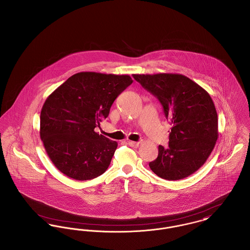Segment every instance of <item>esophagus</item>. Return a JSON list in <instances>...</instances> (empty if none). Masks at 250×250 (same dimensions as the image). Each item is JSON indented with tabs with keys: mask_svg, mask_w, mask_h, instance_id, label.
<instances>
[{
	"mask_svg": "<svg viewBox=\"0 0 250 250\" xmlns=\"http://www.w3.org/2000/svg\"><path fill=\"white\" fill-rule=\"evenodd\" d=\"M128 145H129L130 146L133 147V148H138L139 146H140V143H137V142H131V141H129V142H128Z\"/></svg>",
	"mask_w": 250,
	"mask_h": 250,
	"instance_id": "34e87169",
	"label": "esophagus"
}]
</instances>
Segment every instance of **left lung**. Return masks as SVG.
Masks as SVG:
<instances>
[{
	"mask_svg": "<svg viewBox=\"0 0 250 250\" xmlns=\"http://www.w3.org/2000/svg\"><path fill=\"white\" fill-rule=\"evenodd\" d=\"M162 103L172 128L169 146H160L150 169L167 180H179L195 173L208 160L218 138L214 103L202 87L183 74H133Z\"/></svg>",
	"mask_w": 250,
	"mask_h": 250,
	"instance_id": "8db88e82",
	"label": "left lung"
}]
</instances>
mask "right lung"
Instances as JSON below:
<instances>
[{"instance_id":"obj_1","label":"right lung","mask_w":250,"mask_h":250,"mask_svg":"<svg viewBox=\"0 0 250 250\" xmlns=\"http://www.w3.org/2000/svg\"><path fill=\"white\" fill-rule=\"evenodd\" d=\"M132 82L127 74L81 72L47 97L40 135L49 159L62 174L88 180L106 171L118 144L94 128Z\"/></svg>"}]
</instances>
